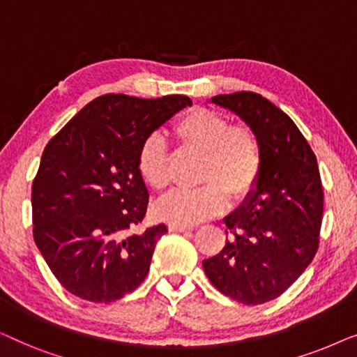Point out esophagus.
Listing matches in <instances>:
<instances>
[{
    "instance_id": "esophagus-1",
    "label": "esophagus",
    "mask_w": 357,
    "mask_h": 357,
    "mask_svg": "<svg viewBox=\"0 0 357 357\" xmlns=\"http://www.w3.org/2000/svg\"><path fill=\"white\" fill-rule=\"evenodd\" d=\"M192 229L193 226H190V224H175V222L169 224L170 232H185V231H192Z\"/></svg>"
}]
</instances>
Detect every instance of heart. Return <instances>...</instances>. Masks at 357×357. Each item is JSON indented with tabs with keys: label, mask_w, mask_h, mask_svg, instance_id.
<instances>
[{
	"label": "heart",
	"mask_w": 357,
	"mask_h": 357,
	"mask_svg": "<svg viewBox=\"0 0 357 357\" xmlns=\"http://www.w3.org/2000/svg\"><path fill=\"white\" fill-rule=\"evenodd\" d=\"M180 143L203 151L202 182L197 188H175L155 204L160 219L175 224H195L221 211L232 197H242L255 187L261 169V146L247 125H231L226 116L208 109H193L174 126ZM136 167L153 190L169 183L167 144L159 133L141 143Z\"/></svg>",
	"instance_id": "b5f03b06"
}]
</instances>
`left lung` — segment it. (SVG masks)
Here are the masks:
<instances>
[{
    "label": "left lung",
    "mask_w": 357,
    "mask_h": 357,
    "mask_svg": "<svg viewBox=\"0 0 357 357\" xmlns=\"http://www.w3.org/2000/svg\"><path fill=\"white\" fill-rule=\"evenodd\" d=\"M255 131L261 146L258 180L224 218L231 234L203 260L218 291L247 305L276 299L314 260L324 214L317 158L294 121L255 92L211 97Z\"/></svg>",
    "instance_id": "obj_1"
}]
</instances>
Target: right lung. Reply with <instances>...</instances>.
<instances>
[{
	"label": "right lung",
	"mask_w": 357,
	"mask_h": 357,
	"mask_svg": "<svg viewBox=\"0 0 357 357\" xmlns=\"http://www.w3.org/2000/svg\"><path fill=\"white\" fill-rule=\"evenodd\" d=\"M190 105L187 96H100L48 141L32 183L33 241L71 294L109 304L144 281L167 226L131 232L149 202L138 149Z\"/></svg>",
	"instance_id": "add662e5"
}]
</instances>
